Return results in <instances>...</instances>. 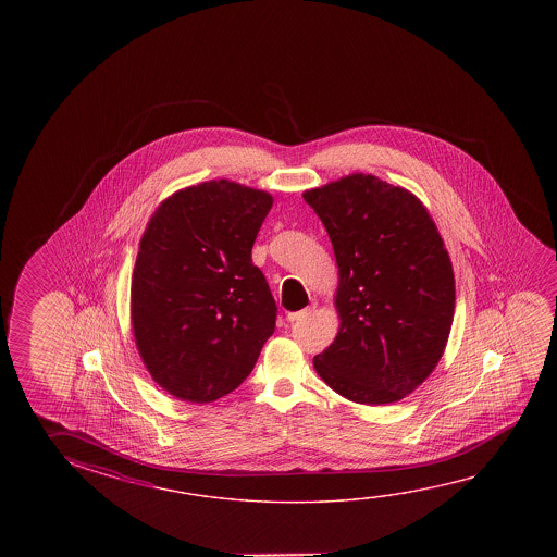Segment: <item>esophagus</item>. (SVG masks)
<instances>
[{
    "label": "esophagus",
    "mask_w": 557,
    "mask_h": 557,
    "mask_svg": "<svg viewBox=\"0 0 557 557\" xmlns=\"http://www.w3.org/2000/svg\"><path fill=\"white\" fill-rule=\"evenodd\" d=\"M312 310H314V305H312V307H307V309L299 310V312H289V314H287V320H289V322H295V320L307 319Z\"/></svg>",
    "instance_id": "1"
}]
</instances>
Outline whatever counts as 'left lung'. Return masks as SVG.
<instances>
[{"label":"left lung","instance_id":"8db88e82","mask_svg":"<svg viewBox=\"0 0 557 557\" xmlns=\"http://www.w3.org/2000/svg\"><path fill=\"white\" fill-rule=\"evenodd\" d=\"M302 198L329 231L339 330L314 356L320 379L347 400L383 406L420 386L447 347L455 274L420 198L354 173Z\"/></svg>","mask_w":557,"mask_h":557}]
</instances>
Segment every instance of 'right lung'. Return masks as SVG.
<instances>
[{
  "mask_svg": "<svg viewBox=\"0 0 557 557\" xmlns=\"http://www.w3.org/2000/svg\"><path fill=\"white\" fill-rule=\"evenodd\" d=\"M274 198L227 178L159 203L132 275V330L149 374L178 400L233 393L274 334L275 307L252 245Z\"/></svg>",
  "mask_w": 557,
  "mask_h": 557,
  "instance_id": "right-lung-1",
  "label": "right lung"
}]
</instances>
